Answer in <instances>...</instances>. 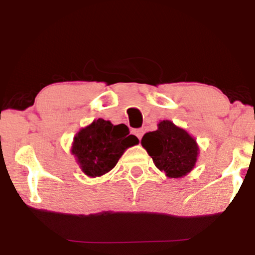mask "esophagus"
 <instances>
[{"instance_id": "34e87169", "label": "esophagus", "mask_w": 255, "mask_h": 255, "mask_svg": "<svg viewBox=\"0 0 255 255\" xmlns=\"http://www.w3.org/2000/svg\"><path fill=\"white\" fill-rule=\"evenodd\" d=\"M144 132H145V131H144V128H137V130H134V131H133V133H134L135 135H137L139 140H140L142 135H144Z\"/></svg>"}]
</instances>
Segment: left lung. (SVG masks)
<instances>
[{
  "mask_svg": "<svg viewBox=\"0 0 255 255\" xmlns=\"http://www.w3.org/2000/svg\"><path fill=\"white\" fill-rule=\"evenodd\" d=\"M141 145L156 168L165 172L170 179L189 174L196 165L200 153L196 139L168 120L160 121L155 131L145 133Z\"/></svg>",
  "mask_w": 255,
  "mask_h": 255,
  "instance_id": "1",
  "label": "left lung"
}]
</instances>
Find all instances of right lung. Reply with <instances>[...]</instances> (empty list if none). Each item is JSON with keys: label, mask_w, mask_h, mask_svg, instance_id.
Listing matches in <instances>:
<instances>
[{"label": "right lung", "mask_w": 255, "mask_h": 255, "mask_svg": "<svg viewBox=\"0 0 255 255\" xmlns=\"http://www.w3.org/2000/svg\"><path fill=\"white\" fill-rule=\"evenodd\" d=\"M138 142L125 124L99 118L75 134L71 153L87 176L96 177L110 172L123 153Z\"/></svg>", "instance_id": "add662e5"}]
</instances>
